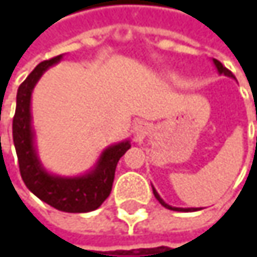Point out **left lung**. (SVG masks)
I'll return each instance as SVG.
<instances>
[{"mask_svg": "<svg viewBox=\"0 0 257 257\" xmlns=\"http://www.w3.org/2000/svg\"><path fill=\"white\" fill-rule=\"evenodd\" d=\"M213 62H214V65H216V68H217V71H219L220 74H225V76H228V77L235 78L231 71H229L226 67H223V65H222V62H219L217 59H213ZM153 193H155V198L161 202V205H164V207H165V208H168V210H174V211H196V210H198V208H177V207H171V205H168V204H167V202L159 196V193L156 192V189H155V187H153Z\"/></svg>", "mask_w": 257, "mask_h": 257, "instance_id": "1", "label": "left lung"}]
</instances>
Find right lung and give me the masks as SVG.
Instances as JSON below:
<instances>
[{"label":"right lung","instance_id":"right-lung-1","mask_svg":"<svg viewBox=\"0 0 257 257\" xmlns=\"http://www.w3.org/2000/svg\"><path fill=\"white\" fill-rule=\"evenodd\" d=\"M62 55L40 62L18 89L16 113L13 117V143L19 170L26 187L46 204L65 213H87L96 210L110 195L119 159L126 153L128 140L107 147L93 170L80 177H59L49 174L35 150L31 117V95L43 73L58 64Z\"/></svg>","mask_w":257,"mask_h":257}]
</instances>
